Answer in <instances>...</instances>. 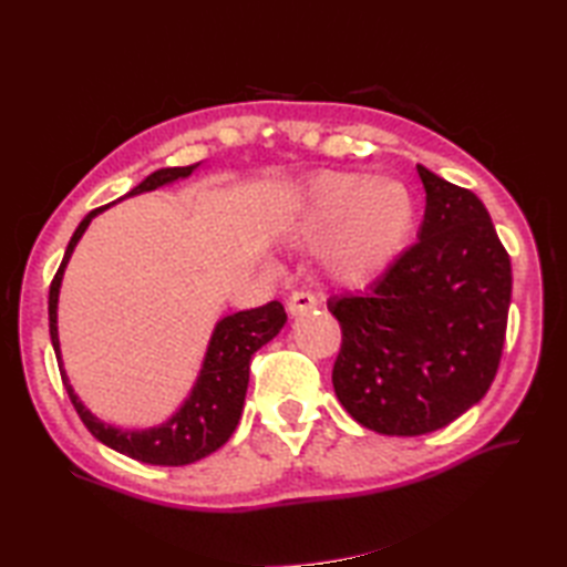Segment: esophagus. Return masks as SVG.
Wrapping results in <instances>:
<instances>
[{
    "label": "esophagus",
    "mask_w": 567,
    "mask_h": 567,
    "mask_svg": "<svg viewBox=\"0 0 567 567\" xmlns=\"http://www.w3.org/2000/svg\"><path fill=\"white\" fill-rule=\"evenodd\" d=\"M311 309H317V297L315 295L295 292L290 299H287V311H290L292 317H302Z\"/></svg>",
    "instance_id": "34e87169"
}]
</instances>
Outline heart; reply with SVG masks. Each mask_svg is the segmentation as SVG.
<instances>
[{
    "label": "heart",
    "instance_id": "b5f03b06",
    "mask_svg": "<svg viewBox=\"0 0 567 567\" xmlns=\"http://www.w3.org/2000/svg\"><path fill=\"white\" fill-rule=\"evenodd\" d=\"M282 228L295 244H321V270L333 282L368 287L402 258L416 228V202L394 179L323 173L292 199Z\"/></svg>",
    "mask_w": 567,
    "mask_h": 567
}]
</instances>
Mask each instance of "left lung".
Returning <instances> with one entry per match:
<instances>
[{
	"mask_svg": "<svg viewBox=\"0 0 567 567\" xmlns=\"http://www.w3.org/2000/svg\"><path fill=\"white\" fill-rule=\"evenodd\" d=\"M426 189L416 244L363 297H333L343 331L333 390L360 426L421 436L449 426L497 375L512 262L485 204L416 165Z\"/></svg>",
	"mask_w": 567,
	"mask_h": 567,
	"instance_id": "1",
	"label": "left lung"
}]
</instances>
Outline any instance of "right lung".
Instances as JSON below:
<instances>
[{"mask_svg": "<svg viewBox=\"0 0 567 567\" xmlns=\"http://www.w3.org/2000/svg\"><path fill=\"white\" fill-rule=\"evenodd\" d=\"M199 165L202 163L189 167H161V171H155L146 179H141L134 189L126 192V195L118 197L116 202H124L128 197H136L143 195V192H153L158 187L175 185L177 179H185L195 173ZM110 207L112 204L94 209L80 221L65 248V258L60 262V268L53 277L51 295H48V323H51V343L58 358L60 378H63L72 406L78 409L80 419L84 421V426L92 431L94 439L118 453L134 457V461L148 465H189L195 461H202V457H207L214 451H219L221 445L231 439V433L238 426L240 412H244L246 390L250 380V358L258 348L272 341L275 336L282 331L287 315L280 302H270L258 309L236 311V315H228L216 321L195 384H192V390L183 400V404H179L163 424L148 429H122L100 419L97 414H92L80 400L75 388L70 384L63 365V351H60L58 336V299L60 287H63L65 268L80 244V238L87 231L94 216H100Z\"/></svg>", "mask_w": 567, "mask_h": 567, "instance_id": "1", "label": "right lung"}]
</instances>
